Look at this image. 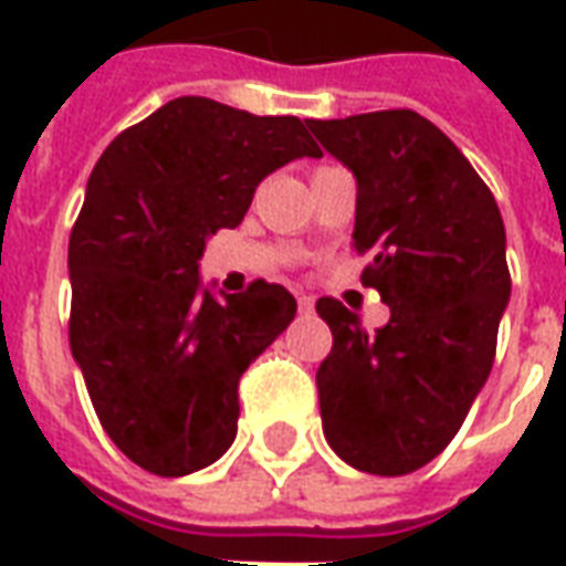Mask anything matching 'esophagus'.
I'll return each instance as SVG.
<instances>
[{"label": "esophagus", "mask_w": 566, "mask_h": 566, "mask_svg": "<svg viewBox=\"0 0 566 566\" xmlns=\"http://www.w3.org/2000/svg\"><path fill=\"white\" fill-rule=\"evenodd\" d=\"M296 306H300L303 315H312V312H315V300H312V296H296Z\"/></svg>", "instance_id": "1"}]
</instances>
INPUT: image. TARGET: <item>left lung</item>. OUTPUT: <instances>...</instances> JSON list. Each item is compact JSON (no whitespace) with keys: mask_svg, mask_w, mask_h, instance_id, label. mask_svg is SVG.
<instances>
[{"mask_svg":"<svg viewBox=\"0 0 566 566\" xmlns=\"http://www.w3.org/2000/svg\"><path fill=\"white\" fill-rule=\"evenodd\" d=\"M308 129L357 178L360 279L391 306L369 336L339 300H318L333 333L315 376L324 437L355 470L406 475L449 446L488 381L512 291L503 218L458 145L418 112Z\"/></svg>","mask_w":566,"mask_h":566,"instance_id":"left-lung-1","label":"left lung"}]
</instances>
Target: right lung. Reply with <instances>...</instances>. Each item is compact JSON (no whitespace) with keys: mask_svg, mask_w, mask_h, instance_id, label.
<instances>
[{"mask_svg":"<svg viewBox=\"0 0 566 566\" xmlns=\"http://www.w3.org/2000/svg\"><path fill=\"white\" fill-rule=\"evenodd\" d=\"M306 127L178 96L93 166L69 235V345L105 433L148 473H197L233 446L239 379L294 321L282 284L214 296L199 258L266 175L321 157Z\"/></svg>","mask_w":566,"mask_h":566,"instance_id":"add662e5","label":"right lung"}]
</instances>
